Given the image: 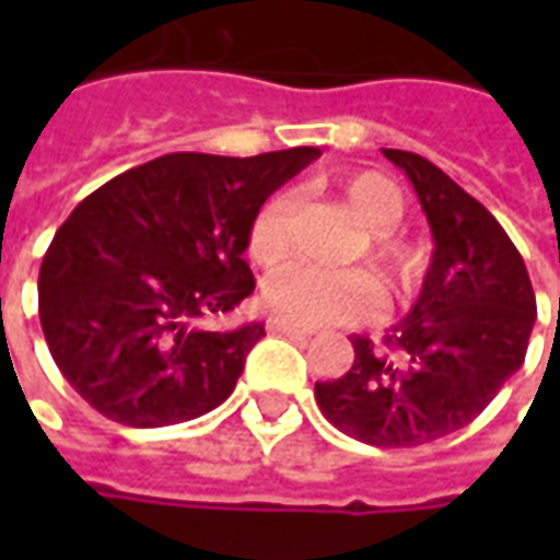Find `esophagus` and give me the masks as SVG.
I'll return each mask as SVG.
<instances>
[{
	"instance_id": "obj_1",
	"label": "esophagus",
	"mask_w": 560,
	"mask_h": 560,
	"mask_svg": "<svg viewBox=\"0 0 560 560\" xmlns=\"http://www.w3.org/2000/svg\"><path fill=\"white\" fill-rule=\"evenodd\" d=\"M269 329H272V332H281V336H296V339H312V336H315V329L296 327V324L279 320V317H272V320H269Z\"/></svg>"
}]
</instances>
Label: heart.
Returning a JSON list of instances; mask_svg holds the SVG:
<instances>
[{"label":"heart","mask_w":560,"mask_h":560,"mask_svg":"<svg viewBox=\"0 0 560 560\" xmlns=\"http://www.w3.org/2000/svg\"><path fill=\"white\" fill-rule=\"evenodd\" d=\"M341 195L353 219L365 231L377 233L372 243V260L396 281H411L420 257L411 245L393 240L389 231L405 212V197L393 179L375 171L351 173L341 179ZM288 197H269L257 209L248 228V255L260 267H272L288 255ZM264 303L276 317L296 327H327L351 324L372 308L375 288L360 269H329L317 264H288L276 269L264 284Z\"/></svg>","instance_id":"obj_1"}]
</instances>
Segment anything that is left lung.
<instances>
[{"label":"left lung","instance_id":"1","mask_svg":"<svg viewBox=\"0 0 560 560\" xmlns=\"http://www.w3.org/2000/svg\"><path fill=\"white\" fill-rule=\"evenodd\" d=\"M411 179L432 231V260L411 312L387 329L389 353L351 336L353 365L317 381L336 429L363 444L420 446L458 432L525 363L537 300L525 260L480 200L441 167L384 149Z\"/></svg>","mask_w":560,"mask_h":560}]
</instances>
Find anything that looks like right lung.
<instances>
[{
	"mask_svg": "<svg viewBox=\"0 0 560 560\" xmlns=\"http://www.w3.org/2000/svg\"><path fill=\"white\" fill-rule=\"evenodd\" d=\"M315 147L224 159L171 152L80 200L38 272V317L59 372L135 429L195 420L243 375L264 320L209 327L255 291L248 228Z\"/></svg>",
	"mask_w": 560,
	"mask_h": 560,
	"instance_id": "1",
	"label": "right lung"
}]
</instances>
